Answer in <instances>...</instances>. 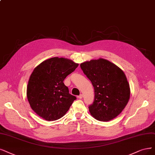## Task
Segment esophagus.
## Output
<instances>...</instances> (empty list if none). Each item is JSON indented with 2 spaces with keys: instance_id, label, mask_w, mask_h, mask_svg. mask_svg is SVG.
Masks as SVG:
<instances>
[{
  "instance_id": "obj_1",
  "label": "esophagus",
  "mask_w": 155,
  "mask_h": 155,
  "mask_svg": "<svg viewBox=\"0 0 155 155\" xmlns=\"http://www.w3.org/2000/svg\"><path fill=\"white\" fill-rule=\"evenodd\" d=\"M83 98V95L82 94H80L78 96V99H82Z\"/></svg>"
}]
</instances>
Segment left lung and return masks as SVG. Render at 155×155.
I'll list each match as a JSON object with an SVG mask.
<instances>
[{"label":"left lung","instance_id":"left-lung-1","mask_svg":"<svg viewBox=\"0 0 155 155\" xmlns=\"http://www.w3.org/2000/svg\"><path fill=\"white\" fill-rule=\"evenodd\" d=\"M81 68L94 89V102L89 107L91 116L100 121L116 117L130 96V85L123 71L101 58L81 63Z\"/></svg>","mask_w":155,"mask_h":155}]
</instances>
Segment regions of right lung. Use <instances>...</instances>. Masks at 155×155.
Wrapping results in <instances>:
<instances>
[{
    "label": "right lung",
    "mask_w": 155,
    "mask_h": 155,
    "mask_svg": "<svg viewBox=\"0 0 155 155\" xmlns=\"http://www.w3.org/2000/svg\"><path fill=\"white\" fill-rule=\"evenodd\" d=\"M78 66L70 59L55 57L34 68L28 82L27 96L39 116L55 121L65 115L77 98L69 93L63 81Z\"/></svg>",
    "instance_id": "1"
}]
</instances>
